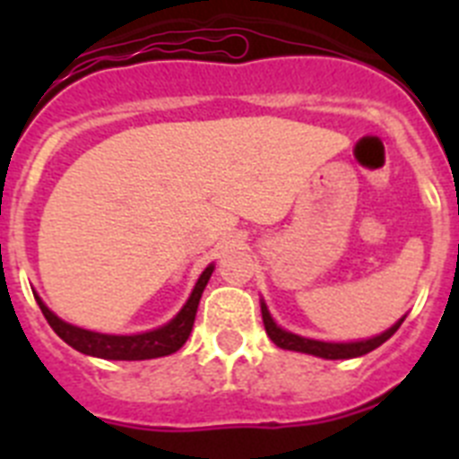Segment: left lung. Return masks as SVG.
<instances>
[{"instance_id":"8db88e82","label":"left lung","mask_w":459,"mask_h":459,"mask_svg":"<svg viewBox=\"0 0 459 459\" xmlns=\"http://www.w3.org/2000/svg\"><path fill=\"white\" fill-rule=\"evenodd\" d=\"M262 319H264V328L269 338L278 344L280 350H290V351H301V354H312L319 356V359H356V356H363L368 351L377 350L379 344L386 342L393 333H395L400 324L404 322V317L400 322L393 324L388 331H384L381 335H375L370 340H359V342H322V340H312V338H301V335L290 333L285 328H280L278 324L271 317L269 307L262 301Z\"/></svg>"}]
</instances>
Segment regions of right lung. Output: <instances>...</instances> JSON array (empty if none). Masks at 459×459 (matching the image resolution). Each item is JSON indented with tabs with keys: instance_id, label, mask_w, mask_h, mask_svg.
<instances>
[{
	"instance_id": "obj_1",
	"label": "right lung",
	"mask_w": 459,
	"mask_h": 459,
	"mask_svg": "<svg viewBox=\"0 0 459 459\" xmlns=\"http://www.w3.org/2000/svg\"><path fill=\"white\" fill-rule=\"evenodd\" d=\"M211 273H213V264H209L202 271V275L197 278V282H195L193 291H190L188 301H186V306L177 312V317L169 319L165 326L135 335H108L96 333V331H87V328L73 326V324L56 317L55 312H52L46 303L40 301L39 296H34L40 312H43V317H46L48 324L52 326V331H55L64 342L71 344L73 350L108 360H147L158 359V356L174 354V351L184 347L190 331H193L197 306H200L202 291H204Z\"/></svg>"
}]
</instances>
